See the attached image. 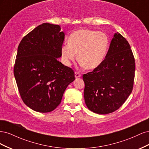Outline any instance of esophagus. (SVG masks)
Returning a JSON list of instances; mask_svg holds the SVG:
<instances>
[{"instance_id": "1", "label": "esophagus", "mask_w": 149, "mask_h": 149, "mask_svg": "<svg viewBox=\"0 0 149 149\" xmlns=\"http://www.w3.org/2000/svg\"><path fill=\"white\" fill-rule=\"evenodd\" d=\"M81 76V75L80 73H79L78 72H75V73H74V76H75L76 78H80Z\"/></svg>"}]
</instances>
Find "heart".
<instances>
[{"label":"heart","mask_w":149,"mask_h":149,"mask_svg":"<svg viewBox=\"0 0 149 149\" xmlns=\"http://www.w3.org/2000/svg\"><path fill=\"white\" fill-rule=\"evenodd\" d=\"M109 45L107 35L101 31L89 29L79 30L72 33L68 43H64L61 48V61L65 66L77 58L85 69L94 70L104 59Z\"/></svg>","instance_id":"b5f03b06"}]
</instances>
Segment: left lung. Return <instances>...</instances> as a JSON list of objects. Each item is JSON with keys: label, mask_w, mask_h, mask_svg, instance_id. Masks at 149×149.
Here are the masks:
<instances>
[{"label": "left lung", "mask_w": 149, "mask_h": 149, "mask_svg": "<svg viewBox=\"0 0 149 149\" xmlns=\"http://www.w3.org/2000/svg\"><path fill=\"white\" fill-rule=\"evenodd\" d=\"M135 69L128 42L116 33L102 63L83 76L84 97L88 109L99 114L118 109L132 93Z\"/></svg>", "instance_id": "1"}]
</instances>
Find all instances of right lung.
<instances>
[{"label":"right lung","mask_w":149,"mask_h":149,"mask_svg":"<svg viewBox=\"0 0 149 149\" xmlns=\"http://www.w3.org/2000/svg\"><path fill=\"white\" fill-rule=\"evenodd\" d=\"M58 25L44 23L22 38L13 69L24 102L39 112L53 111L60 104L68 86L75 79L70 68L57 58L65 33Z\"/></svg>","instance_id":"right-lung-1"}]
</instances>
